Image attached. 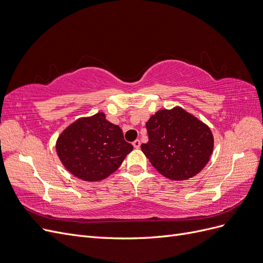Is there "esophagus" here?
Instances as JSON below:
<instances>
[{
	"instance_id": "esophagus-1",
	"label": "esophagus",
	"mask_w": 263,
	"mask_h": 263,
	"mask_svg": "<svg viewBox=\"0 0 263 263\" xmlns=\"http://www.w3.org/2000/svg\"><path fill=\"white\" fill-rule=\"evenodd\" d=\"M140 146H141V142H140V140H135L134 142H133V147L134 148H140Z\"/></svg>"
}]
</instances>
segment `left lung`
<instances>
[{
    "label": "left lung",
    "instance_id": "obj_1",
    "mask_svg": "<svg viewBox=\"0 0 263 263\" xmlns=\"http://www.w3.org/2000/svg\"><path fill=\"white\" fill-rule=\"evenodd\" d=\"M148 142L141 149L161 176L173 181L195 177L213 151L209 126L180 106L160 109L146 122Z\"/></svg>",
    "mask_w": 263,
    "mask_h": 263
}]
</instances>
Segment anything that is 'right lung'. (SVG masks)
<instances>
[{
  "mask_svg": "<svg viewBox=\"0 0 263 263\" xmlns=\"http://www.w3.org/2000/svg\"><path fill=\"white\" fill-rule=\"evenodd\" d=\"M55 148L63 166L76 178L99 182L118 169L133 146L104 112L81 117L67 126Z\"/></svg>",
  "mask_w": 263,
  "mask_h": 263,
  "instance_id": "1",
  "label": "right lung"
}]
</instances>
